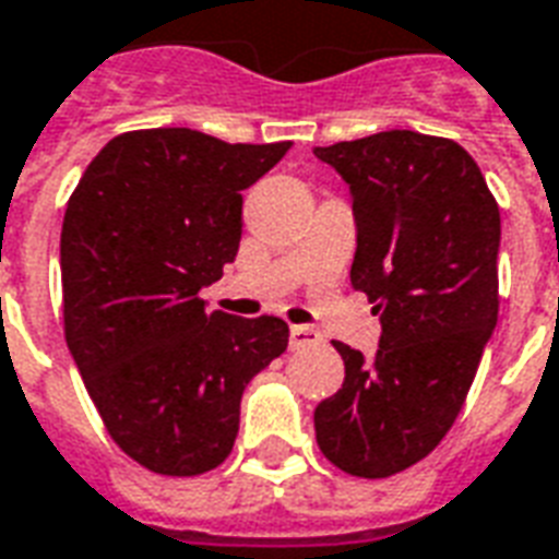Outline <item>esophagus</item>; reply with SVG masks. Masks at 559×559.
<instances>
[{
  "mask_svg": "<svg viewBox=\"0 0 559 559\" xmlns=\"http://www.w3.org/2000/svg\"><path fill=\"white\" fill-rule=\"evenodd\" d=\"M322 343V334L311 325H293L290 329V349H305V346H317Z\"/></svg>",
  "mask_w": 559,
  "mask_h": 559,
  "instance_id": "1",
  "label": "esophagus"
}]
</instances>
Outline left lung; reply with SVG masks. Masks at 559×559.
<instances>
[{
    "label": "left lung",
    "mask_w": 559,
    "mask_h": 559,
    "mask_svg": "<svg viewBox=\"0 0 559 559\" xmlns=\"http://www.w3.org/2000/svg\"><path fill=\"white\" fill-rule=\"evenodd\" d=\"M313 153L353 189L349 278L382 320L373 361L332 341L346 379L313 412L317 444L353 477H394L448 436L498 325L500 210L453 139L388 130Z\"/></svg>",
    "instance_id": "left-lung-1"
}]
</instances>
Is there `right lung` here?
<instances>
[{
    "mask_svg": "<svg viewBox=\"0 0 559 559\" xmlns=\"http://www.w3.org/2000/svg\"><path fill=\"white\" fill-rule=\"evenodd\" d=\"M290 142L230 144L186 127L115 135L61 225L64 337L111 441L142 468L198 477L239 432L246 384L287 349L278 317L206 313L242 237V189Z\"/></svg>",
    "mask_w": 559,
    "mask_h": 559,
    "instance_id": "obj_1",
    "label": "right lung"
}]
</instances>
